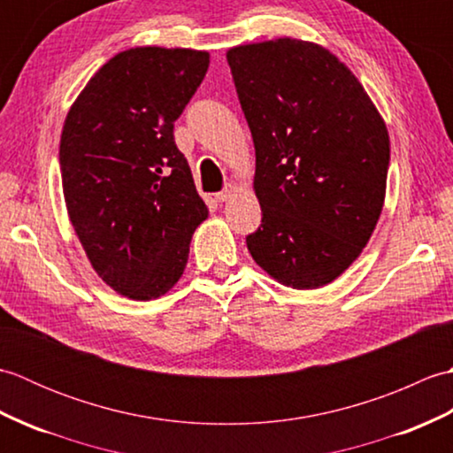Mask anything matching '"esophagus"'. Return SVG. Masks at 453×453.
Returning a JSON list of instances; mask_svg holds the SVG:
<instances>
[{"mask_svg":"<svg viewBox=\"0 0 453 453\" xmlns=\"http://www.w3.org/2000/svg\"><path fill=\"white\" fill-rule=\"evenodd\" d=\"M235 187L234 185H227L224 190H221V192H218V195H216V200L218 202H227L229 198H232L234 195H235Z\"/></svg>","mask_w":453,"mask_h":453,"instance_id":"34e87169","label":"esophagus"}]
</instances>
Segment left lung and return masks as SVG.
Listing matches in <instances>:
<instances>
[{"mask_svg":"<svg viewBox=\"0 0 453 453\" xmlns=\"http://www.w3.org/2000/svg\"><path fill=\"white\" fill-rule=\"evenodd\" d=\"M255 143L263 224L247 249L294 290L336 280L368 245L386 200L389 134L358 78L321 44L229 48Z\"/></svg>","mask_w":453,"mask_h":453,"instance_id":"1","label":"left lung"}]
</instances>
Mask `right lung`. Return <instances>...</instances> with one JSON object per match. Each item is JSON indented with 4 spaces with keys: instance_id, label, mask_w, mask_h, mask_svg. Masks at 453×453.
Segmentation results:
<instances>
[{
    "instance_id": "1",
    "label": "right lung",
    "mask_w": 453,
    "mask_h": 453,
    "mask_svg": "<svg viewBox=\"0 0 453 453\" xmlns=\"http://www.w3.org/2000/svg\"><path fill=\"white\" fill-rule=\"evenodd\" d=\"M208 65L206 50L130 48L93 75L64 120L67 216L95 273L130 300H157L179 282L208 218L173 138Z\"/></svg>"
}]
</instances>
